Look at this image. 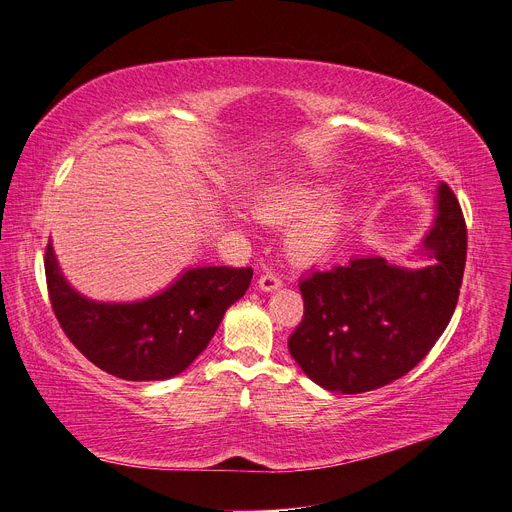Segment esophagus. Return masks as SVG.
Masks as SVG:
<instances>
[{"label":"esophagus","mask_w":512,"mask_h":512,"mask_svg":"<svg viewBox=\"0 0 512 512\" xmlns=\"http://www.w3.org/2000/svg\"><path fill=\"white\" fill-rule=\"evenodd\" d=\"M257 286H259V290H263V292H276V290L282 288V280H280L278 276H274V274H263V276L257 280Z\"/></svg>","instance_id":"34e87169"}]
</instances>
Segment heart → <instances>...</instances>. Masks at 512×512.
Returning a JSON list of instances; mask_svg holds the SVG:
<instances>
[{
	"instance_id": "obj_1",
	"label": "heart",
	"mask_w": 512,
	"mask_h": 512,
	"mask_svg": "<svg viewBox=\"0 0 512 512\" xmlns=\"http://www.w3.org/2000/svg\"><path fill=\"white\" fill-rule=\"evenodd\" d=\"M253 216L284 228V251L292 263L315 265L342 241L352 216L350 195L333 193L321 179H290L263 187L251 203Z\"/></svg>"
}]
</instances>
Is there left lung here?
Here are the masks:
<instances>
[{"mask_svg":"<svg viewBox=\"0 0 512 512\" xmlns=\"http://www.w3.org/2000/svg\"><path fill=\"white\" fill-rule=\"evenodd\" d=\"M434 210L416 251L428 265L410 269L366 255L300 280L304 317L288 350L319 387L344 395L385 387L410 372L447 329L463 280L467 230L447 183L436 189Z\"/></svg>","mask_w":512,"mask_h":512,"instance_id":"obj_1","label":"left lung"}]
</instances>
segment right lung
I'll list each match as a JSON object with an SVG mask.
<instances>
[{
    "instance_id": "obj_1",
    "label": "right lung",
    "mask_w": 512,
    "mask_h": 512,
    "mask_svg": "<svg viewBox=\"0 0 512 512\" xmlns=\"http://www.w3.org/2000/svg\"><path fill=\"white\" fill-rule=\"evenodd\" d=\"M45 274L61 329L92 364L125 381H166L208 348L228 306L245 296L253 269L189 267L150 298L102 302L65 280L49 243Z\"/></svg>"
}]
</instances>
